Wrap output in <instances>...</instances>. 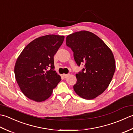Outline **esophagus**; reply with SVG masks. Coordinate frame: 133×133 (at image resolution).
<instances>
[{
  "instance_id": "1",
  "label": "esophagus",
  "mask_w": 133,
  "mask_h": 133,
  "mask_svg": "<svg viewBox=\"0 0 133 133\" xmlns=\"http://www.w3.org/2000/svg\"><path fill=\"white\" fill-rule=\"evenodd\" d=\"M69 75V74H63V77L64 78H66Z\"/></svg>"
}]
</instances>
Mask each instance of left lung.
<instances>
[{"mask_svg":"<svg viewBox=\"0 0 133 133\" xmlns=\"http://www.w3.org/2000/svg\"><path fill=\"white\" fill-rule=\"evenodd\" d=\"M66 44L74 52L77 65L84 64L82 72L76 74L75 92L85 99L95 98L107 88L114 74L112 51L96 35L85 30L68 35Z\"/></svg>","mask_w":133,"mask_h":133,"instance_id":"left-lung-1","label":"left lung"}]
</instances>
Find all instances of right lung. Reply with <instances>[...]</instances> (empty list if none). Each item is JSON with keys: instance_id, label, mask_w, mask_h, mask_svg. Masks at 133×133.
<instances>
[{"instance_id": "1", "label": "right lung", "mask_w": 133, "mask_h": 133, "mask_svg": "<svg viewBox=\"0 0 133 133\" xmlns=\"http://www.w3.org/2000/svg\"><path fill=\"white\" fill-rule=\"evenodd\" d=\"M64 36L49 34L35 39L23 49L15 65V78L21 91L35 102L45 101L61 78L55 70L53 57Z\"/></svg>"}]
</instances>
